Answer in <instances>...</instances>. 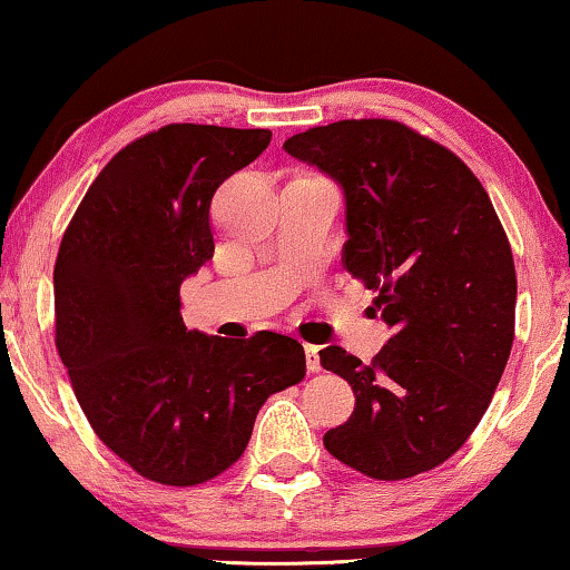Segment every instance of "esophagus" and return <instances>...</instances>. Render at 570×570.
I'll list each match as a JSON object with an SVG mask.
<instances>
[{"label":"esophagus","mask_w":570,"mask_h":570,"mask_svg":"<svg viewBox=\"0 0 570 570\" xmlns=\"http://www.w3.org/2000/svg\"><path fill=\"white\" fill-rule=\"evenodd\" d=\"M304 354H307V368L312 374L323 368V364H320V346H312V343H307V346H304Z\"/></svg>","instance_id":"34e87169"}]
</instances>
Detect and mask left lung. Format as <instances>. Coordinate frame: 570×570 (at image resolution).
Instances as JSON below:
<instances>
[{"instance_id": "1", "label": "left lung", "mask_w": 570, "mask_h": 570, "mask_svg": "<svg viewBox=\"0 0 570 570\" xmlns=\"http://www.w3.org/2000/svg\"><path fill=\"white\" fill-rule=\"evenodd\" d=\"M284 149L341 186L343 266L392 327L372 364L320 351L356 395L325 449L374 480L434 470L483 419L514 343V255L491 198L460 157L387 118L315 126Z\"/></svg>"}]
</instances>
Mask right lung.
Listing matches in <instances>:
<instances>
[{
	"label": "right lung",
	"instance_id": "right-lung-1",
	"mask_svg": "<svg viewBox=\"0 0 570 570\" xmlns=\"http://www.w3.org/2000/svg\"><path fill=\"white\" fill-rule=\"evenodd\" d=\"M268 144V128L163 126L102 167L63 232L56 348L100 442L155 483L235 464L261 405L307 372L288 335L227 341L180 315V284L214 255L216 188Z\"/></svg>",
	"mask_w": 570,
	"mask_h": 570
}]
</instances>
